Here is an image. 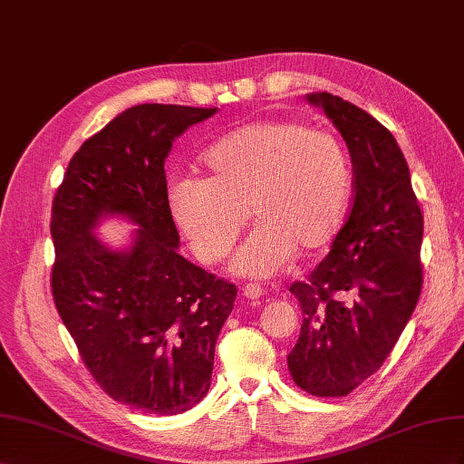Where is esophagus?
I'll return each mask as SVG.
<instances>
[{
    "label": "esophagus",
    "instance_id": "1",
    "mask_svg": "<svg viewBox=\"0 0 464 464\" xmlns=\"http://www.w3.org/2000/svg\"><path fill=\"white\" fill-rule=\"evenodd\" d=\"M243 295L246 299H250V301H256V299H260L264 295V289L258 284H246L243 287Z\"/></svg>",
    "mask_w": 464,
    "mask_h": 464
}]
</instances>
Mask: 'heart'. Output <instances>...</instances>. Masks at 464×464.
Here are the masks:
<instances>
[{
  "mask_svg": "<svg viewBox=\"0 0 464 464\" xmlns=\"http://www.w3.org/2000/svg\"><path fill=\"white\" fill-rule=\"evenodd\" d=\"M208 177L167 184V211L192 253L211 264L227 256L250 218L258 223L231 258V272L268 277L294 258L321 253L338 235L352 190L342 143L289 121L237 128L204 155Z\"/></svg>",
  "mask_w": 464,
  "mask_h": 464,
  "instance_id": "obj_1",
  "label": "heart"
}]
</instances>
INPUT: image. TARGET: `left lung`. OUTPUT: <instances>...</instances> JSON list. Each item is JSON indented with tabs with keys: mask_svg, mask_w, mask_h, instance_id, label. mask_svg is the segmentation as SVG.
<instances>
[{
	"mask_svg": "<svg viewBox=\"0 0 464 464\" xmlns=\"http://www.w3.org/2000/svg\"><path fill=\"white\" fill-rule=\"evenodd\" d=\"M348 145L353 204L309 282L289 287L303 324L289 373L314 396H346L387 360L421 291L423 216L391 131L355 104L309 92Z\"/></svg>",
	"mask_w": 464,
	"mask_h": 464,
	"instance_id": "1",
	"label": "left lung"
}]
</instances>
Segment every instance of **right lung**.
Returning <instances> with one entry per match:
<instances>
[{
	"label": "right lung",
	"instance_id": "right-lung-1",
	"mask_svg": "<svg viewBox=\"0 0 464 464\" xmlns=\"http://www.w3.org/2000/svg\"><path fill=\"white\" fill-rule=\"evenodd\" d=\"M218 109L136 104L72 157L52 204V295L91 375L114 401L173 416L211 385L216 342L237 287L179 253L167 211L173 141ZM111 217L136 224L126 247L94 233Z\"/></svg>",
	"mask_w": 464,
	"mask_h": 464
}]
</instances>
